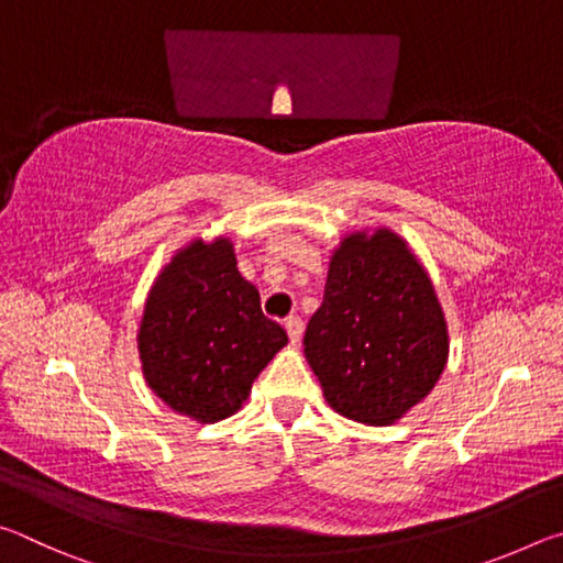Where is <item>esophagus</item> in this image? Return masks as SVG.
Returning <instances> with one entry per match:
<instances>
[{"instance_id":"esophagus-1","label":"esophagus","mask_w":563,"mask_h":563,"mask_svg":"<svg viewBox=\"0 0 563 563\" xmlns=\"http://www.w3.org/2000/svg\"><path fill=\"white\" fill-rule=\"evenodd\" d=\"M285 330H288V338L295 345L302 338V320L298 316H290L288 320H285Z\"/></svg>"}]
</instances>
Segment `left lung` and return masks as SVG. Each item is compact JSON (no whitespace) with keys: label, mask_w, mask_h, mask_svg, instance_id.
Returning a JSON list of instances; mask_svg holds the SVG:
<instances>
[{"label":"left lung","mask_w":563,"mask_h":563,"mask_svg":"<svg viewBox=\"0 0 563 563\" xmlns=\"http://www.w3.org/2000/svg\"><path fill=\"white\" fill-rule=\"evenodd\" d=\"M302 345L335 412L385 427L430 395L450 338L430 275L402 238L379 228L347 235L332 253Z\"/></svg>","instance_id":"obj_1"}]
</instances>
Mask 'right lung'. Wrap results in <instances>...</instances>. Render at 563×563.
Returning a JSON list of instances; mask_svg holds the SVG:
<instances>
[{"instance_id": "1", "label": "right lung", "mask_w": 563, "mask_h": 563, "mask_svg": "<svg viewBox=\"0 0 563 563\" xmlns=\"http://www.w3.org/2000/svg\"><path fill=\"white\" fill-rule=\"evenodd\" d=\"M288 335L263 316L233 243L194 241L148 292L139 352L148 387L178 415L218 422L241 409Z\"/></svg>"}]
</instances>
